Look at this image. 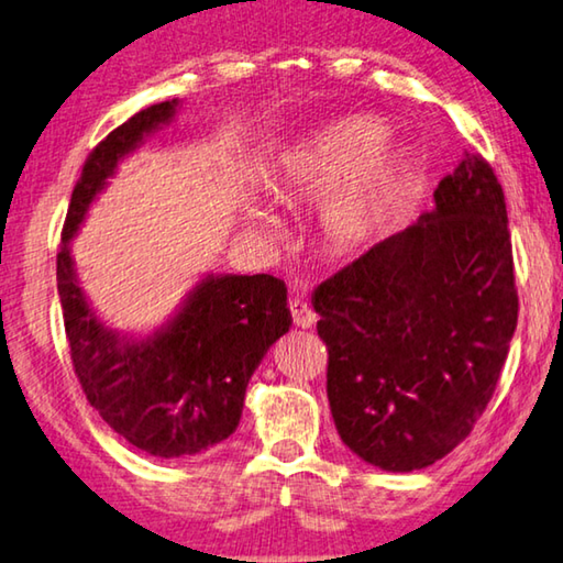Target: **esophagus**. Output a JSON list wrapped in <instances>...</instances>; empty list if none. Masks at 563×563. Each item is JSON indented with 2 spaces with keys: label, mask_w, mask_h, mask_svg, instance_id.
Returning <instances> with one entry per match:
<instances>
[{
  "label": "esophagus",
  "mask_w": 563,
  "mask_h": 563,
  "mask_svg": "<svg viewBox=\"0 0 563 563\" xmlns=\"http://www.w3.org/2000/svg\"><path fill=\"white\" fill-rule=\"evenodd\" d=\"M289 309H291V317H294V324L297 327H301V329H309V327H314L317 324V311L311 309V303L309 301H303V299H291L289 301Z\"/></svg>",
  "instance_id": "esophagus-1"
}]
</instances>
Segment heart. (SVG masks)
Masks as SVG:
<instances>
[{"label":"heart","instance_id":"obj_1","mask_svg":"<svg viewBox=\"0 0 563 563\" xmlns=\"http://www.w3.org/2000/svg\"><path fill=\"white\" fill-rule=\"evenodd\" d=\"M391 124L374 114H344L321 124L282 154L274 195L282 201L319 199L338 189L321 209V236L336 252L366 246L382 232L396 197L411 174L404 152L386 150ZM246 224L264 239L282 232L272 209L252 205Z\"/></svg>","mask_w":563,"mask_h":563}]
</instances>
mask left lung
<instances>
[{"label":"left lung","mask_w":563,"mask_h":563,"mask_svg":"<svg viewBox=\"0 0 563 563\" xmlns=\"http://www.w3.org/2000/svg\"><path fill=\"white\" fill-rule=\"evenodd\" d=\"M327 396L344 444L413 472L468 437L499 382L519 317L506 201L464 152L434 209L319 284Z\"/></svg>","instance_id":"obj_1"}]
</instances>
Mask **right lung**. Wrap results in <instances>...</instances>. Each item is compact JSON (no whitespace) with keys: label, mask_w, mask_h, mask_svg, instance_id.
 <instances>
[{"label":"right lung","mask_w":563,"mask_h":563,"mask_svg":"<svg viewBox=\"0 0 563 563\" xmlns=\"http://www.w3.org/2000/svg\"><path fill=\"white\" fill-rule=\"evenodd\" d=\"M179 99L142 109L99 142L64 221L57 289L74 372L91 407L129 444L159 459L195 456L239 427L246 384L291 327L287 284L269 274H205L150 334L101 319L81 289L71 239L129 154L169 126Z\"/></svg>","instance_id":"add662e5"}]
</instances>
